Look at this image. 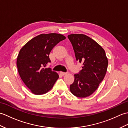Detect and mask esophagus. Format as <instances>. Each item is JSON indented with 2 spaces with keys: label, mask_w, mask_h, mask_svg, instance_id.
I'll list each match as a JSON object with an SVG mask.
<instances>
[{
  "label": "esophagus",
  "mask_w": 128,
  "mask_h": 128,
  "mask_svg": "<svg viewBox=\"0 0 128 128\" xmlns=\"http://www.w3.org/2000/svg\"><path fill=\"white\" fill-rule=\"evenodd\" d=\"M60 75H62V76H64V75H66V72H60Z\"/></svg>",
  "instance_id": "esophagus-1"
}]
</instances>
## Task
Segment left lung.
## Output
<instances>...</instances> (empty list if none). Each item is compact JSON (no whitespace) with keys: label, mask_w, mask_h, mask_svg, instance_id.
<instances>
[{"label":"left lung","mask_w":128,"mask_h":128,"mask_svg":"<svg viewBox=\"0 0 128 128\" xmlns=\"http://www.w3.org/2000/svg\"><path fill=\"white\" fill-rule=\"evenodd\" d=\"M74 49L76 61L82 64V70L75 74L70 90L74 96H90L98 88L106 74L108 59L104 50L90 37L83 34L68 36Z\"/></svg>","instance_id":"obj_1"}]
</instances>
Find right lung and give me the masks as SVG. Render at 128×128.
<instances>
[{
  "instance_id": "1",
  "label": "right lung",
  "mask_w": 128,
  "mask_h": 128,
  "mask_svg": "<svg viewBox=\"0 0 128 128\" xmlns=\"http://www.w3.org/2000/svg\"><path fill=\"white\" fill-rule=\"evenodd\" d=\"M66 38L61 34H41L29 40L19 52L16 62L18 74L32 93H47L58 80V74L46 66L50 62L52 50Z\"/></svg>"
}]
</instances>
